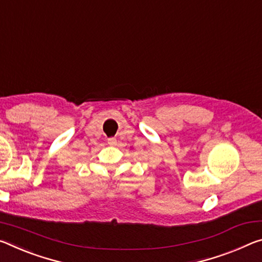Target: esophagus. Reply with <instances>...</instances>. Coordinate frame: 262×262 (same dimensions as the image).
<instances>
[{
	"label": "esophagus",
	"mask_w": 262,
	"mask_h": 262,
	"mask_svg": "<svg viewBox=\"0 0 262 262\" xmlns=\"http://www.w3.org/2000/svg\"><path fill=\"white\" fill-rule=\"evenodd\" d=\"M107 142H108L110 146H116L118 141H116V139H108V141H107Z\"/></svg>",
	"instance_id": "esophagus-1"
}]
</instances>
